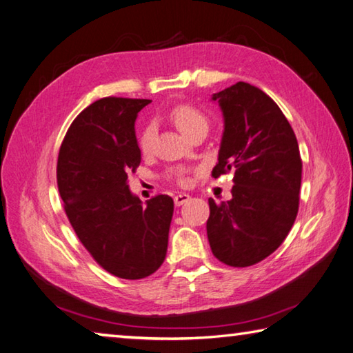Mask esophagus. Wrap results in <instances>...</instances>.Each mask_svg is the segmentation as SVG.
<instances>
[{
  "mask_svg": "<svg viewBox=\"0 0 353 353\" xmlns=\"http://www.w3.org/2000/svg\"><path fill=\"white\" fill-rule=\"evenodd\" d=\"M190 199H191V197H190L187 193H179V194L174 196V203L177 205V207H181V205L187 203V202L190 201Z\"/></svg>",
  "mask_w": 353,
  "mask_h": 353,
  "instance_id": "1",
  "label": "esophagus"
}]
</instances>
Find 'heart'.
Listing matches in <instances>:
<instances>
[{
    "instance_id": "1",
    "label": "heart",
    "mask_w": 353,
    "mask_h": 353,
    "mask_svg": "<svg viewBox=\"0 0 353 353\" xmlns=\"http://www.w3.org/2000/svg\"><path fill=\"white\" fill-rule=\"evenodd\" d=\"M170 119L172 120V123L179 128V131L188 139L197 131L208 130V120L205 117V114L191 105H177L176 108H172L170 112ZM154 139L156 128L152 123H148L143 128L142 132H140V150L143 152H150L152 150V145H154ZM172 176H174L179 182H185V172L182 170H174L172 171Z\"/></svg>"
}]
</instances>
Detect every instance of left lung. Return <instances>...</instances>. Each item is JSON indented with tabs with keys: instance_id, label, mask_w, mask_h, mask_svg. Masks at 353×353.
Returning a JSON list of instances; mask_svg holds the SVG:
<instances>
[{
	"instance_id": "8db88e82",
	"label": "left lung",
	"mask_w": 353,
	"mask_h": 353,
	"mask_svg": "<svg viewBox=\"0 0 353 353\" xmlns=\"http://www.w3.org/2000/svg\"><path fill=\"white\" fill-rule=\"evenodd\" d=\"M223 115L214 179L233 171L232 199H208L207 236L223 264L250 267L287 238L299 208L303 162L290 123L259 88L238 81L213 94Z\"/></svg>"
}]
</instances>
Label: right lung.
<instances>
[{
    "label": "right lung",
    "mask_w": 353,
    "mask_h": 353,
    "mask_svg": "<svg viewBox=\"0 0 353 353\" xmlns=\"http://www.w3.org/2000/svg\"><path fill=\"white\" fill-rule=\"evenodd\" d=\"M145 99L105 97L69 126L57 162L66 216L99 265L121 279H142L163 264L174 202L166 194L146 205L128 187L140 165L136 139Z\"/></svg>",
    "instance_id": "obj_1"
}]
</instances>
